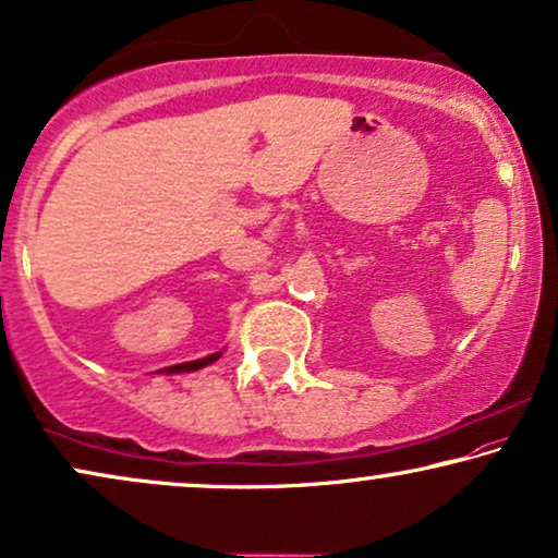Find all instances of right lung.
Segmentation results:
<instances>
[{
    "label": "right lung",
    "instance_id": "1",
    "mask_svg": "<svg viewBox=\"0 0 558 558\" xmlns=\"http://www.w3.org/2000/svg\"><path fill=\"white\" fill-rule=\"evenodd\" d=\"M219 356H222V351H217V354H209L204 359H197V361H184V364H177V366H167L161 368L163 374H182V372H197V368L211 364V361H217Z\"/></svg>",
    "mask_w": 558,
    "mask_h": 558
}]
</instances>
